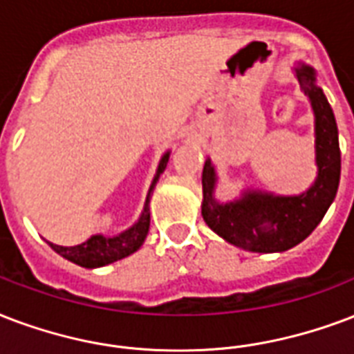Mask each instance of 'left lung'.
<instances>
[{"mask_svg": "<svg viewBox=\"0 0 354 354\" xmlns=\"http://www.w3.org/2000/svg\"><path fill=\"white\" fill-rule=\"evenodd\" d=\"M297 80L312 102L315 115V163L317 180L299 196H273L258 191L245 193L230 204L213 198L215 171L207 159L202 171V217L213 232L239 249L252 252H282L315 230L333 204L339 183L342 153L338 126L325 94L315 85L314 70L301 64Z\"/></svg>", "mask_w": 354, "mask_h": 354, "instance_id": "8db88e82", "label": "left lung"}]
</instances>
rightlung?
Here are the masks:
<instances>
[{
  "instance_id": "add662e5",
  "label": "right lung",
  "mask_w": 354,
  "mask_h": 354,
  "mask_svg": "<svg viewBox=\"0 0 354 354\" xmlns=\"http://www.w3.org/2000/svg\"><path fill=\"white\" fill-rule=\"evenodd\" d=\"M167 161H169V153H165L161 161H159L158 172L153 178L150 191H148L147 204H145V212H142L141 219L137 221V225H133L129 230L117 237H104V236H93L81 245L75 247H61V245H53L50 243V247L57 254H61L66 260L74 261L81 267H102L113 261L122 260L126 256L133 254L135 250L141 247L145 239H147L148 228H150V209H148V202H150V195H152V189L158 182V178L161 172L165 171Z\"/></svg>"
}]
</instances>
